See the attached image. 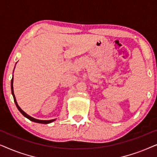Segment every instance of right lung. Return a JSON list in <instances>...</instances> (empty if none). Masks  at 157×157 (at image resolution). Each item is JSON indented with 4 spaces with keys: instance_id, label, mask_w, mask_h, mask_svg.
Listing matches in <instances>:
<instances>
[{
    "instance_id": "obj_1",
    "label": "right lung",
    "mask_w": 157,
    "mask_h": 157,
    "mask_svg": "<svg viewBox=\"0 0 157 157\" xmlns=\"http://www.w3.org/2000/svg\"><path fill=\"white\" fill-rule=\"evenodd\" d=\"M13 78H12V80H11V91H12V94H13V99H14V101H15V104H16L17 108L19 111H20V112L22 113V114L25 117H26L27 119H29V120H31V121H33V122H36V123H40V124H49V123H51V122H53V121H55V119H52V120H38V119H34V118L30 117L29 115H28L27 113H25L24 111H23L22 109H21L20 107L18 106V104H17L16 102V97H15V95H14V93H13Z\"/></svg>"
}]
</instances>
